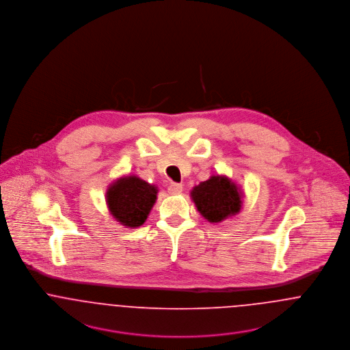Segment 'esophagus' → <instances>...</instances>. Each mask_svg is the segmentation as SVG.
<instances>
[{"label": "esophagus", "instance_id": "1", "mask_svg": "<svg viewBox=\"0 0 350 350\" xmlns=\"http://www.w3.org/2000/svg\"><path fill=\"white\" fill-rule=\"evenodd\" d=\"M183 185L181 183H173L169 185V187H167V191H169V194H172V196H177V194H181L183 193Z\"/></svg>", "mask_w": 350, "mask_h": 350}]
</instances>
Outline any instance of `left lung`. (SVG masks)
<instances>
[{
	"mask_svg": "<svg viewBox=\"0 0 350 350\" xmlns=\"http://www.w3.org/2000/svg\"><path fill=\"white\" fill-rule=\"evenodd\" d=\"M193 200L200 214L211 223L221 221L239 213L241 207L240 194L236 185L226 177L214 176L200 183L191 191Z\"/></svg>",
	"mask_w": 350,
	"mask_h": 350,
	"instance_id": "left-lung-1",
	"label": "left lung"
}]
</instances>
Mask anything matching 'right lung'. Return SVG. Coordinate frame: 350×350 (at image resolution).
Wrapping results in <instances>:
<instances>
[{
    "label": "right lung",
    "mask_w": 350,
    "mask_h": 350,
    "mask_svg": "<svg viewBox=\"0 0 350 350\" xmlns=\"http://www.w3.org/2000/svg\"><path fill=\"white\" fill-rule=\"evenodd\" d=\"M154 186L137 178H120L107 190V204L111 214L127 227L142 226L156 200Z\"/></svg>",
    "instance_id": "1"
}]
</instances>
